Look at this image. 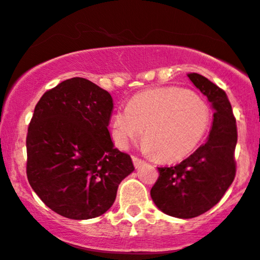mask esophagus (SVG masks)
Here are the masks:
<instances>
[{"label":"esophagus","instance_id":"34e87169","mask_svg":"<svg viewBox=\"0 0 260 260\" xmlns=\"http://www.w3.org/2000/svg\"><path fill=\"white\" fill-rule=\"evenodd\" d=\"M132 160H133V164H135L136 168H139L141 165H143L145 162L144 160H142V159L137 158V156H132Z\"/></svg>","mask_w":260,"mask_h":260}]
</instances>
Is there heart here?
Segmentation results:
<instances>
[{
    "mask_svg": "<svg viewBox=\"0 0 260 260\" xmlns=\"http://www.w3.org/2000/svg\"><path fill=\"white\" fill-rule=\"evenodd\" d=\"M210 107L199 95L180 87L144 91L113 115L112 132L122 148L143 136V149L160 160L175 161L192 152L204 138Z\"/></svg>",
    "mask_w": 260,
    "mask_h": 260,
    "instance_id": "b5f03b06",
    "label": "heart"
}]
</instances>
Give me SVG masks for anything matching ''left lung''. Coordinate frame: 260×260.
<instances>
[{
	"mask_svg": "<svg viewBox=\"0 0 260 260\" xmlns=\"http://www.w3.org/2000/svg\"><path fill=\"white\" fill-rule=\"evenodd\" d=\"M212 105L213 121L206 142L174 167L158 168L159 178L150 190L161 212L192 218L212 209L236 176L237 125L226 92L200 74H187Z\"/></svg>",
	"mask_w": 260,
	"mask_h": 260,
	"instance_id": "obj_1",
	"label": "left lung"
}]
</instances>
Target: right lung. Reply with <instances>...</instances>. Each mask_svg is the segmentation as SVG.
Returning <instances> with one entry per match:
<instances>
[{
	"label": "right lung",
	"mask_w": 260,
	"mask_h": 260,
	"mask_svg": "<svg viewBox=\"0 0 260 260\" xmlns=\"http://www.w3.org/2000/svg\"><path fill=\"white\" fill-rule=\"evenodd\" d=\"M110 93L73 78L47 91L34 108L27 135V178L54 212L71 219L101 216L135 170L112 143Z\"/></svg>",
	"instance_id": "1"
}]
</instances>
